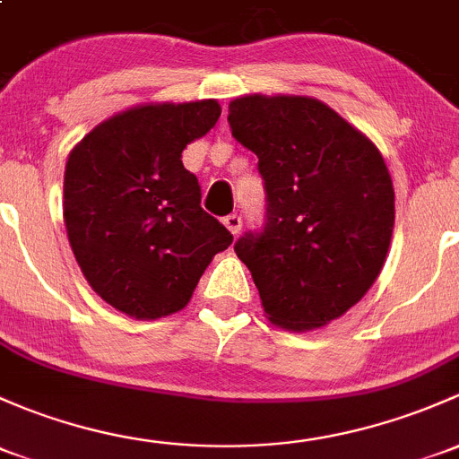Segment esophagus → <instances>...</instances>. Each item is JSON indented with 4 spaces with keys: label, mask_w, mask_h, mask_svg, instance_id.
Listing matches in <instances>:
<instances>
[{
    "label": "esophagus",
    "mask_w": 459,
    "mask_h": 459,
    "mask_svg": "<svg viewBox=\"0 0 459 459\" xmlns=\"http://www.w3.org/2000/svg\"><path fill=\"white\" fill-rule=\"evenodd\" d=\"M224 224H226V229L230 230V233L238 235L239 230H242V215H238V213L226 215V217H224Z\"/></svg>",
    "instance_id": "esophagus-1"
}]
</instances>
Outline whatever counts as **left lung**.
<instances>
[{"instance_id":"obj_1","label":"left lung","mask_w":459,"mask_h":459,"mask_svg":"<svg viewBox=\"0 0 459 459\" xmlns=\"http://www.w3.org/2000/svg\"><path fill=\"white\" fill-rule=\"evenodd\" d=\"M235 141L259 158L266 221L235 253L274 325L303 332L343 316L380 274L394 185L365 134L310 96L230 100Z\"/></svg>"}]
</instances>
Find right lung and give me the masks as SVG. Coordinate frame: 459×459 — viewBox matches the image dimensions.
<instances>
[{"label":"right lung","instance_id":"add662e5","mask_svg":"<svg viewBox=\"0 0 459 459\" xmlns=\"http://www.w3.org/2000/svg\"><path fill=\"white\" fill-rule=\"evenodd\" d=\"M217 100L138 105L112 116L70 152L64 220L91 290L134 318L189 303L217 253L233 244L200 206L186 144L215 127Z\"/></svg>","mask_w":459,"mask_h":459}]
</instances>
